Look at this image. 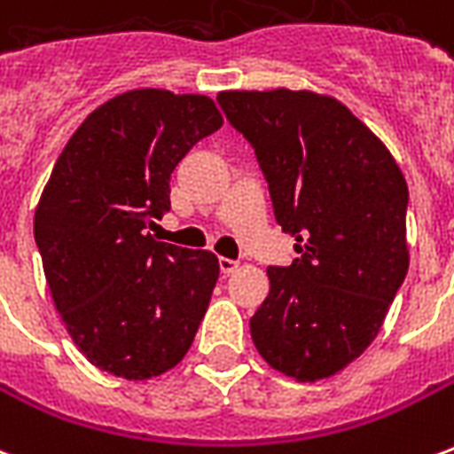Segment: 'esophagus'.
I'll return each mask as SVG.
<instances>
[{"label":"esophagus","mask_w":454,"mask_h":454,"mask_svg":"<svg viewBox=\"0 0 454 454\" xmlns=\"http://www.w3.org/2000/svg\"><path fill=\"white\" fill-rule=\"evenodd\" d=\"M218 267H221L223 275H231V272H236L238 270V262L236 260H231V257H218Z\"/></svg>","instance_id":"1"}]
</instances>
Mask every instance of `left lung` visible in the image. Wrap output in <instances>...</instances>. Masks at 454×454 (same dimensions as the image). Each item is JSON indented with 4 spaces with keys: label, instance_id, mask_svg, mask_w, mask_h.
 Wrapping results in <instances>:
<instances>
[{
    "label": "left lung",
    "instance_id": "1",
    "mask_svg": "<svg viewBox=\"0 0 454 454\" xmlns=\"http://www.w3.org/2000/svg\"><path fill=\"white\" fill-rule=\"evenodd\" d=\"M255 148L289 267L250 318L257 352L296 381L333 377L367 350L409 272V187L387 145L333 97L309 90L221 92Z\"/></svg>",
    "mask_w": 454,
    "mask_h": 454
}]
</instances>
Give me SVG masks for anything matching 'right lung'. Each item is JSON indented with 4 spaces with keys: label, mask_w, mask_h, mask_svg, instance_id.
I'll return each mask as SVG.
<instances>
[{
    "label": "right lung",
    "mask_w": 454,
    "mask_h": 454,
    "mask_svg": "<svg viewBox=\"0 0 454 454\" xmlns=\"http://www.w3.org/2000/svg\"><path fill=\"white\" fill-rule=\"evenodd\" d=\"M221 126L204 94L130 90L94 109L55 162L35 246L55 309L94 367L150 380L192 348L218 257L158 243L145 228L169 208L179 160Z\"/></svg>",
    "instance_id": "1"
}]
</instances>
